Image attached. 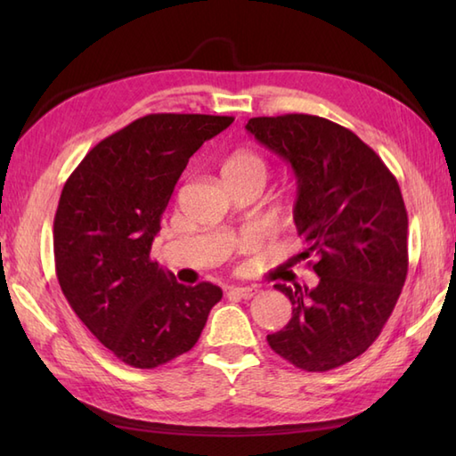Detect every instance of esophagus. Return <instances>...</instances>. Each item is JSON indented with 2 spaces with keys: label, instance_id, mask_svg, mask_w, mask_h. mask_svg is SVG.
<instances>
[{
  "label": "esophagus",
  "instance_id": "obj_1",
  "mask_svg": "<svg viewBox=\"0 0 456 456\" xmlns=\"http://www.w3.org/2000/svg\"><path fill=\"white\" fill-rule=\"evenodd\" d=\"M256 294V288H248V286H231L229 288V296H235L240 299H250Z\"/></svg>",
  "mask_w": 456,
  "mask_h": 456
}]
</instances>
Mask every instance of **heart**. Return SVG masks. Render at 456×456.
<instances>
[{"mask_svg": "<svg viewBox=\"0 0 456 456\" xmlns=\"http://www.w3.org/2000/svg\"><path fill=\"white\" fill-rule=\"evenodd\" d=\"M223 174L227 178H243V176H256L266 182L268 167L263 157H258L253 151H239L231 157L225 167H223Z\"/></svg>", "mask_w": 456, "mask_h": 456, "instance_id": "1", "label": "heart"}]
</instances>
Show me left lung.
I'll use <instances>...</instances> for the list:
<instances>
[{"label": "left lung", "mask_w": 456, "mask_h": 456, "mask_svg": "<svg viewBox=\"0 0 456 456\" xmlns=\"http://www.w3.org/2000/svg\"><path fill=\"white\" fill-rule=\"evenodd\" d=\"M247 131L296 174L294 223L317 286L276 284L292 319L266 341L307 372L361 356L392 315L408 276V211L382 159L317 115L253 118Z\"/></svg>", "instance_id": "8db88e82"}]
</instances>
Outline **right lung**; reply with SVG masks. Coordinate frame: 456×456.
I'll list each match as a JSON object with an SVG mask.
<instances>
[{
	"instance_id": "right-lung-1",
	"label": "right lung",
	"mask_w": 456,
	"mask_h": 456,
	"mask_svg": "<svg viewBox=\"0 0 456 456\" xmlns=\"http://www.w3.org/2000/svg\"><path fill=\"white\" fill-rule=\"evenodd\" d=\"M233 119L144 115L95 144L64 183L54 216L58 284L125 364L157 368L188 353L223 296L209 282H176L151 248L190 157Z\"/></svg>"
}]
</instances>
